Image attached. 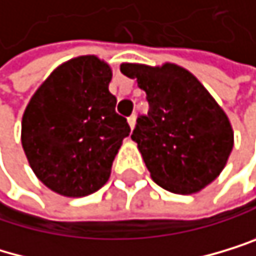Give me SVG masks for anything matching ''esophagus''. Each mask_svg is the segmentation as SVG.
Returning <instances> with one entry per match:
<instances>
[{
    "label": "esophagus",
    "mask_w": 256,
    "mask_h": 256,
    "mask_svg": "<svg viewBox=\"0 0 256 256\" xmlns=\"http://www.w3.org/2000/svg\"><path fill=\"white\" fill-rule=\"evenodd\" d=\"M127 122H129V126H130V129L134 130V127H135V124H136V116H135V114L129 116V118H127Z\"/></svg>",
    "instance_id": "34e87169"
}]
</instances>
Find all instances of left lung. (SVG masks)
Returning <instances> with one entry per match:
<instances>
[{"mask_svg":"<svg viewBox=\"0 0 256 256\" xmlns=\"http://www.w3.org/2000/svg\"><path fill=\"white\" fill-rule=\"evenodd\" d=\"M121 72L136 78L150 104L136 120L132 140L156 184L190 195L203 190L222 173L234 144L226 113L187 69L121 64Z\"/></svg>","mask_w":256,"mask_h":256,"instance_id":"1","label":"left lung"}]
</instances>
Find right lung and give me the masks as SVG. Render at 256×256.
<instances>
[{
  "label": "right lung",
  "instance_id": "add662e5",
  "mask_svg": "<svg viewBox=\"0 0 256 256\" xmlns=\"http://www.w3.org/2000/svg\"><path fill=\"white\" fill-rule=\"evenodd\" d=\"M108 62L94 54L58 66L36 91L22 118V146L38 180L62 196H86L108 181L130 132L114 112Z\"/></svg>",
  "mask_w": 256,
  "mask_h": 256
}]
</instances>
